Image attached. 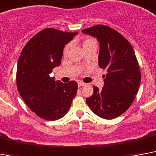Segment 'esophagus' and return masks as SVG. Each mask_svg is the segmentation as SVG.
Returning <instances> with one entry per match:
<instances>
[{"label":"esophagus","mask_w":156,"mask_h":156,"mask_svg":"<svg viewBox=\"0 0 156 156\" xmlns=\"http://www.w3.org/2000/svg\"><path fill=\"white\" fill-rule=\"evenodd\" d=\"M78 87H83V86H85V85H86V83H84V82H78Z\"/></svg>","instance_id":"esophagus-1"}]
</instances>
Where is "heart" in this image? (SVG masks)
Returning a JSON list of instances; mask_svg holds the SVG:
<instances>
[{
  "mask_svg": "<svg viewBox=\"0 0 156 156\" xmlns=\"http://www.w3.org/2000/svg\"><path fill=\"white\" fill-rule=\"evenodd\" d=\"M93 41V40H91V39H90V40H87V41H86L84 42V44H85V43H87V42H88V41ZM84 44H83V45H84ZM69 49V45H67L66 47V49H65V53H66V54L67 52H68Z\"/></svg>",
  "mask_w": 156,
  "mask_h": 156,
  "instance_id": "obj_1",
  "label": "heart"
}]
</instances>
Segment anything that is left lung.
Listing matches in <instances>:
<instances>
[{
    "label": "left lung",
    "mask_w": 156,
    "mask_h": 156,
    "mask_svg": "<svg viewBox=\"0 0 156 156\" xmlns=\"http://www.w3.org/2000/svg\"><path fill=\"white\" fill-rule=\"evenodd\" d=\"M99 42L98 66L107 69L102 90L94 86L93 94L87 98L94 113L113 119L131 107L141 81L140 66L131 45L116 30L98 25L82 31Z\"/></svg>",
    "instance_id": "left-lung-1"
}]
</instances>
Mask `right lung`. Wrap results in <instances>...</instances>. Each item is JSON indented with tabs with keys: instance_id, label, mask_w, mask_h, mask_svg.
<instances>
[{
	"instance_id": "1",
	"label": "right lung",
	"mask_w": 156,
	"mask_h": 156,
	"mask_svg": "<svg viewBox=\"0 0 156 156\" xmlns=\"http://www.w3.org/2000/svg\"><path fill=\"white\" fill-rule=\"evenodd\" d=\"M78 33L45 29L34 35L19 58L16 87L28 107L43 119L53 121L68 112L78 90V83H62L50 77L59 66L63 49Z\"/></svg>"
}]
</instances>
